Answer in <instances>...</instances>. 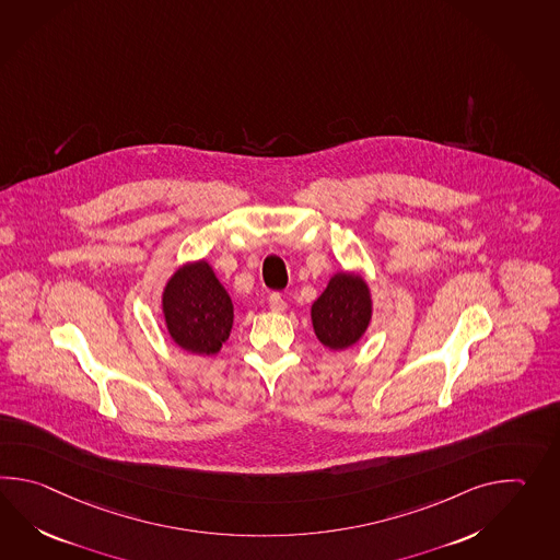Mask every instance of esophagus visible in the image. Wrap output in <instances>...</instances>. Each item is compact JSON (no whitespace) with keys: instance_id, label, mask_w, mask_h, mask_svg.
I'll use <instances>...</instances> for the list:
<instances>
[{"instance_id":"34e87169","label":"esophagus","mask_w":560,"mask_h":560,"mask_svg":"<svg viewBox=\"0 0 560 560\" xmlns=\"http://www.w3.org/2000/svg\"><path fill=\"white\" fill-rule=\"evenodd\" d=\"M269 307L273 311H285L287 303L283 295L281 293H271L269 295Z\"/></svg>"}]
</instances>
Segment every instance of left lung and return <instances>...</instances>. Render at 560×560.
I'll use <instances>...</instances> for the list:
<instances>
[{
	"label": "left lung",
	"mask_w": 560,
	"mask_h": 560,
	"mask_svg": "<svg viewBox=\"0 0 560 560\" xmlns=\"http://www.w3.org/2000/svg\"><path fill=\"white\" fill-rule=\"evenodd\" d=\"M313 329L331 349L353 346L372 319V299L358 275L337 273L311 307Z\"/></svg>",
	"instance_id": "8db88e82"
}]
</instances>
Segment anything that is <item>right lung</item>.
<instances>
[{"instance_id":"add662e5","label":"right lung","mask_w":560,"mask_h":560,"mask_svg":"<svg viewBox=\"0 0 560 560\" xmlns=\"http://www.w3.org/2000/svg\"><path fill=\"white\" fill-rule=\"evenodd\" d=\"M162 311L174 341L192 353H217L233 327V303L209 262H190L166 283Z\"/></svg>"}]
</instances>
